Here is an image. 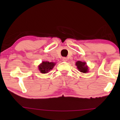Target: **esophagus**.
Segmentation results:
<instances>
[{"instance_id":"obj_1","label":"esophagus","mask_w":120,"mask_h":120,"mask_svg":"<svg viewBox=\"0 0 120 120\" xmlns=\"http://www.w3.org/2000/svg\"><path fill=\"white\" fill-rule=\"evenodd\" d=\"M63 60L64 62H66L68 60V58L67 57H63Z\"/></svg>"}]
</instances>
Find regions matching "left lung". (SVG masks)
<instances>
[{"label": "left lung", "instance_id": "1", "mask_svg": "<svg viewBox=\"0 0 120 120\" xmlns=\"http://www.w3.org/2000/svg\"><path fill=\"white\" fill-rule=\"evenodd\" d=\"M76 65L79 70L80 72L83 73H86L88 72V68L86 65V62H83L81 61H78L76 63Z\"/></svg>", "mask_w": 120, "mask_h": 120}]
</instances>
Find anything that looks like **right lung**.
<instances>
[{"instance_id":"1","label":"right lung","mask_w":120,"mask_h":120,"mask_svg":"<svg viewBox=\"0 0 120 120\" xmlns=\"http://www.w3.org/2000/svg\"><path fill=\"white\" fill-rule=\"evenodd\" d=\"M55 63L49 62H42V63L39 66V69L41 73H47L51 70L55 65Z\"/></svg>"}]
</instances>
